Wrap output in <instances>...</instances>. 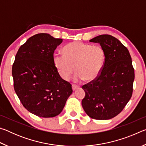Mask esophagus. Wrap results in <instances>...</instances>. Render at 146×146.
Returning a JSON list of instances; mask_svg holds the SVG:
<instances>
[{"label":"esophagus","mask_w":146,"mask_h":146,"mask_svg":"<svg viewBox=\"0 0 146 146\" xmlns=\"http://www.w3.org/2000/svg\"><path fill=\"white\" fill-rule=\"evenodd\" d=\"M77 88H78V86H76L75 84H72V89H73V91L76 90Z\"/></svg>","instance_id":"1"}]
</instances>
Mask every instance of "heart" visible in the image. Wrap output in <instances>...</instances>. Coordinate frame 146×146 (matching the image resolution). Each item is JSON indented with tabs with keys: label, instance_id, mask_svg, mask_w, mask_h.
<instances>
[{
	"label": "heart",
	"instance_id": "obj_1",
	"mask_svg": "<svg viewBox=\"0 0 146 146\" xmlns=\"http://www.w3.org/2000/svg\"><path fill=\"white\" fill-rule=\"evenodd\" d=\"M64 55L55 53L53 62L59 75L68 80L75 71L76 80L93 81L99 76L105 62V51L100 46L73 42L64 48Z\"/></svg>",
	"mask_w": 146,
	"mask_h": 146
}]
</instances>
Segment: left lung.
<instances>
[{"instance_id":"left-lung-1","label":"left lung","mask_w":146,"mask_h":146,"mask_svg":"<svg viewBox=\"0 0 146 146\" xmlns=\"http://www.w3.org/2000/svg\"><path fill=\"white\" fill-rule=\"evenodd\" d=\"M90 41L100 44L106 58L99 76L82 86L86 96L82 106L93 119H111L122 111L132 96L135 71L131 57L126 47L110 35Z\"/></svg>"}]
</instances>
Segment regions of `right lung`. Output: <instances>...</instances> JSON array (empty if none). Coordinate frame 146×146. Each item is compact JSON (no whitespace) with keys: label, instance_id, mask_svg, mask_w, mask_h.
<instances>
[{"label":"right lung","instance_id":"obj_1","mask_svg":"<svg viewBox=\"0 0 146 146\" xmlns=\"http://www.w3.org/2000/svg\"><path fill=\"white\" fill-rule=\"evenodd\" d=\"M62 40L48 33L35 35L20 47L12 66L16 94L24 107L38 117L60 114L73 92L53 62L54 51Z\"/></svg>","mask_w":146,"mask_h":146}]
</instances>
